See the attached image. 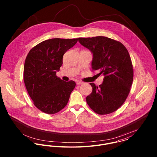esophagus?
I'll use <instances>...</instances> for the list:
<instances>
[{"label": "esophagus", "instance_id": "esophagus-1", "mask_svg": "<svg viewBox=\"0 0 157 157\" xmlns=\"http://www.w3.org/2000/svg\"><path fill=\"white\" fill-rule=\"evenodd\" d=\"M76 83H77V85H82V84H83V82H81V81L78 80V81L76 82Z\"/></svg>", "mask_w": 157, "mask_h": 157}]
</instances>
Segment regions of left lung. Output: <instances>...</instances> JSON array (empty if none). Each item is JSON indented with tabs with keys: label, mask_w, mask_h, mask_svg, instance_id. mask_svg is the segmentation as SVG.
<instances>
[{
	"label": "left lung",
	"mask_w": 157,
	"mask_h": 157,
	"mask_svg": "<svg viewBox=\"0 0 157 157\" xmlns=\"http://www.w3.org/2000/svg\"><path fill=\"white\" fill-rule=\"evenodd\" d=\"M78 40L93 54L92 71L105 77L98 87L90 83L92 91L86 97L88 105L99 115L117 111L126 100L133 82L134 69L128 49L121 42L103 36Z\"/></svg>",
	"instance_id": "8db88e82"
}]
</instances>
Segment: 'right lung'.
Masks as SVG:
<instances>
[{
    "mask_svg": "<svg viewBox=\"0 0 157 157\" xmlns=\"http://www.w3.org/2000/svg\"><path fill=\"white\" fill-rule=\"evenodd\" d=\"M78 39H51L33 47L23 69V81L34 106L48 114L60 111L67 105L75 82H65L56 75L63 56Z\"/></svg>",
    "mask_w": 157,
    "mask_h": 157,
    "instance_id": "1",
    "label": "right lung"
}]
</instances>
